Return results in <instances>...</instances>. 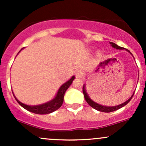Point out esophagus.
Listing matches in <instances>:
<instances>
[{"instance_id": "obj_1", "label": "esophagus", "mask_w": 146, "mask_h": 146, "mask_svg": "<svg viewBox=\"0 0 146 146\" xmlns=\"http://www.w3.org/2000/svg\"><path fill=\"white\" fill-rule=\"evenodd\" d=\"M82 75H83V73H82V71L81 70H76V78H80L82 76Z\"/></svg>"}]
</instances>
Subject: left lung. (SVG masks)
Listing matches in <instances>:
<instances>
[{
  "mask_svg": "<svg viewBox=\"0 0 146 146\" xmlns=\"http://www.w3.org/2000/svg\"><path fill=\"white\" fill-rule=\"evenodd\" d=\"M110 44H111V46L113 47V48H117V49H120V50L125 49V48H123V47L119 46L116 44L113 43V42H110ZM126 50L128 51V52L130 53L131 54H132L131 53V51H129V50H128V49H126ZM82 92H83V95H84V97H85V100H86L87 102L88 103V104H89L90 106H91L92 108L95 109V110H98V111H102V112H111V111H116V110H119V109L121 108V107H123V106L126 105V104H127L128 103L130 102L132 98H133V94H134V92H133V94L132 95V96L131 97V98H129L128 100H126V102H125L122 103V104H119V105L114 106V107H107V106L101 105V104H98V103H96L95 102L92 100L90 98L89 95H88V93L86 92V90H85V85H83V87H82Z\"/></svg>",
  "mask_w": 146,
  "mask_h": 146,
  "instance_id": "8db88e82",
  "label": "left lung"
}]
</instances>
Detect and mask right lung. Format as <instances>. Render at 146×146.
Returning a JSON list of instances; mask_svg holds the SVG:
<instances>
[{"instance_id":"obj_1","label":"right lung","mask_w":146,"mask_h":146,"mask_svg":"<svg viewBox=\"0 0 146 146\" xmlns=\"http://www.w3.org/2000/svg\"><path fill=\"white\" fill-rule=\"evenodd\" d=\"M24 48H23L22 49H23ZM21 49V50H22ZM20 50V51H21ZM20 51H19V53L20 52ZM75 79V76H73L69 80H68L67 82H65L64 84H63L60 88L58 89V92H57L56 95L55 96V98L52 100L48 102L44 103L42 104H39V105H27V104H23V103L20 102L17 98L15 97L16 101L20 104V105H21L22 107L24 109L27 110V111H31L32 113H35V114H50V113L53 112V111H55L56 110H57L58 109H59L60 107L62 105L63 102H64V95L66 91L67 90L68 88L70 87V85H71L73 80Z\"/></svg>"}]
</instances>
